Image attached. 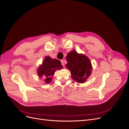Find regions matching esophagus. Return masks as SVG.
Returning <instances> with one entry per match:
<instances>
[{"label": "esophagus", "mask_w": 129, "mask_h": 129, "mask_svg": "<svg viewBox=\"0 0 129 129\" xmlns=\"http://www.w3.org/2000/svg\"><path fill=\"white\" fill-rule=\"evenodd\" d=\"M64 61H65V60H63V59L60 60L61 63V64H62L63 66H64Z\"/></svg>", "instance_id": "obj_1"}]
</instances>
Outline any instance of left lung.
<instances>
[{
	"instance_id": "1",
	"label": "left lung",
	"mask_w": 129,
	"mask_h": 129,
	"mask_svg": "<svg viewBox=\"0 0 129 129\" xmlns=\"http://www.w3.org/2000/svg\"><path fill=\"white\" fill-rule=\"evenodd\" d=\"M66 64L71 72V77L78 83H85L91 75L92 66L89 58L84 54H78L75 50L69 52L66 56Z\"/></svg>"
}]
</instances>
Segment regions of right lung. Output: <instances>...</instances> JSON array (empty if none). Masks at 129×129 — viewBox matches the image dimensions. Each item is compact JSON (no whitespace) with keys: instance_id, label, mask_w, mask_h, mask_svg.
<instances>
[{"instance_id":"add662e5","label":"right lung","mask_w":129,"mask_h":129,"mask_svg":"<svg viewBox=\"0 0 129 129\" xmlns=\"http://www.w3.org/2000/svg\"><path fill=\"white\" fill-rule=\"evenodd\" d=\"M63 69L60 61L56 59H53L47 56L45 57L43 63L39 66L37 70L38 76L43 77L45 83L48 84L52 80L55 72L56 70Z\"/></svg>"}]
</instances>
